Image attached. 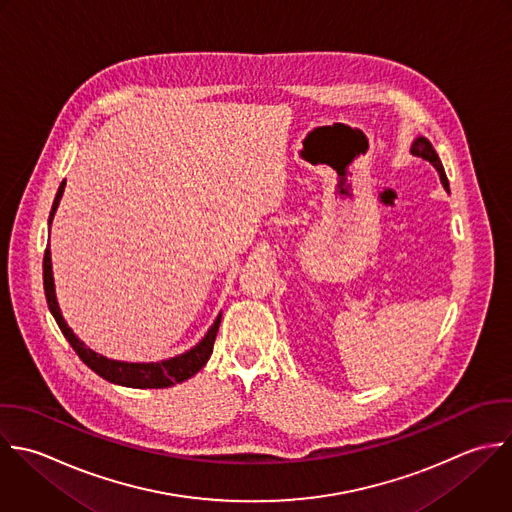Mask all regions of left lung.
Instances as JSON below:
<instances>
[{
	"label": "left lung",
	"mask_w": 512,
	"mask_h": 512,
	"mask_svg": "<svg viewBox=\"0 0 512 512\" xmlns=\"http://www.w3.org/2000/svg\"><path fill=\"white\" fill-rule=\"evenodd\" d=\"M411 153L417 155V157L427 159L429 163H433L435 169H437L439 175H441V181H443L445 189H449V179H447V175H445V167H443V163H441V159H439L435 147L431 145V141H429L427 137H417V139L413 141V145H411Z\"/></svg>",
	"instance_id": "8db88e82"
}]
</instances>
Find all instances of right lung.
Listing matches in <instances>:
<instances>
[{
  "instance_id": "add662e5",
  "label": "right lung",
  "mask_w": 512,
  "mask_h": 512,
  "mask_svg": "<svg viewBox=\"0 0 512 512\" xmlns=\"http://www.w3.org/2000/svg\"><path fill=\"white\" fill-rule=\"evenodd\" d=\"M63 187H65V181H61V185L57 189L53 207L49 211V225H51V219H53L55 209L59 205V199L63 195ZM43 289H45L47 307H49L55 323L59 325L63 337L69 341V345L77 353V357L93 373H97L101 379H105L113 385L131 387V389H165V387H171L175 383H183V381L191 379L195 373H199L205 367V363L209 361V357L213 353V343H215V337H217V331H219L221 315H217V319L211 325V329L207 331V335L193 349H189L187 353L177 355L173 359L161 361V363H123V361H113V359H107L103 355H97L95 351L85 347L83 341H79L73 335V331L67 327V323L61 317V311H59V305H57V299H55L49 245H47L45 255H43Z\"/></svg>"
}]
</instances>
